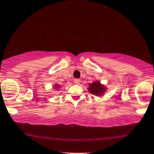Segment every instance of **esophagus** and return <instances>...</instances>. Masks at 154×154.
I'll return each mask as SVG.
<instances>
[{
  "mask_svg": "<svg viewBox=\"0 0 154 154\" xmlns=\"http://www.w3.org/2000/svg\"><path fill=\"white\" fill-rule=\"evenodd\" d=\"M74 83H75V84H79L81 83V80H80V79H75V80H74Z\"/></svg>",
  "mask_w": 154,
  "mask_h": 154,
  "instance_id": "esophagus-1",
  "label": "esophagus"
}]
</instances>
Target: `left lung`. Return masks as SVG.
<instances>
[{
  "instance_id": "obj_1",
  "label": "left lung",
  "mask_w": 154,
  "mask_h": 154,
  "mask_svg": "<svg viewBox=\"0 0 154 154\" xmlns=\"http://www.w3.org/2000/svg\"><path fill=\"white\" fill-rule=\"evenodd\" d=\"M88 90L89 91L91 94H94L95 96L101 97L106 91L107 88L103 84H101V83L99 81H95L91 84H89Z\"/></svg>"
}]
</instances>
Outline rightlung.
Here are the masks:
<instances>
[{
  "instance_id": "1",
  "label": "right lung",
  "mask_w": 154,
  "mask_h": 154,
  "mask_svg": "<svg viewBox=\"0 0 154 154\" xmlns=\"http://www.w3.org/2000/svg\"><path fill=\"white\" fill-rule=\"evenodd\" d=\"M60 85H58V84H55L54 89H58L59 88H60Z\"/></svg>"
}]
</instances>
